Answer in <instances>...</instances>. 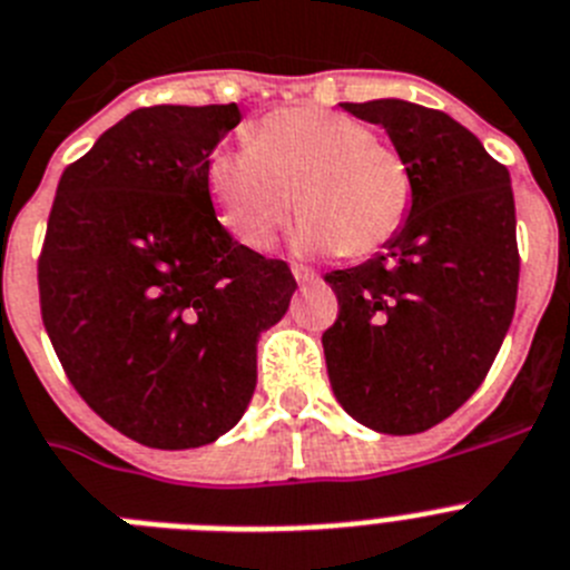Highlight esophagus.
I'll use <instances>...</instances> for the list:
<instances>
[{"mask_svg":"<svg viewBox=\"0 0 570 570\" xmlns=\"http://www.w3.org/2000/svg\"><path fill=\"white\" fill-rule=\"evenodd\" d=\"M291 274H294V279L299 282V285L317 282V274H314V271H311V267H305V265H294V267H291Z\"/></svg>","mask_w":570,"mask_h":570,"instance_id":"esophagus-1","label":"esophagus"}]
</instances>
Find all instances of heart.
<instances>
[{
  "mask_svg": "<svg viewBox=\"0 0 570 570\" xmlns=\"http://www.w3.org/2000/svg\"><path fill=\"white\" fill-rule=\"evenodd\" d=\"M207 187L218 222L250 250L271 247L296 204L305 213L296 247L345 256L386 245L415 196L395 146L374 140L360 120L314 106L271 111L253 126L250 146H218Z\"/></svg>",
  "mask_w": 570,
  "mask_h": 570,
  "instance_id": "1",
  "label": "heart"
}]
</instances>
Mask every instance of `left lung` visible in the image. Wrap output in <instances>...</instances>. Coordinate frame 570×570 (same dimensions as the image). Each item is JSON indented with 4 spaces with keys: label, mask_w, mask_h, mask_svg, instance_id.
Instances as JSON below:
<instances>
[{
    "label": "left lung",
    "mask_w": 570,
    "mask_h": 570,
    "mask_svg": "<svg viewBox=\"0 0 570 570\" xmlns=\"http://www.w3.org/2000/svg\"><path fill=\"white\" fill-rule=\"evenodd\" d=\"M340 106L386 129L415 196L381 253L325 274L340 303L325 366L354 421L415 435L459 410L502 348L519 288L513 187L444 111L397 97Z\"/></svg>",
    "instance_id": "obj_1"
}]
</instances>
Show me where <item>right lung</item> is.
<instances>
[{"instance_id": "1", "label": "right lung", "mask_w": 570, "mask_h": 570, "mask_svg": "<svg viewBox=\"0 0 570 570\" xmlns=\"http://www.w3.org/2000/svg\"><path fill=\"white\" fill-rule=\"evenodd\" d=\"M227 106H149L106 129L57 184L40 308L71 386L106 424L155 450L225 435L256 389L259 334L296 282L222 227L207 160Z\"/></svg>"}]
</instances>
